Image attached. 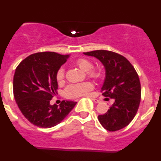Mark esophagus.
Returning <instances> with one entry per match:
<instances>
[{
	"label": "esophagus",
	"mask_w": 161,
	"mask_h": 161,
	"mask_svg": "<svg viewBox=\"0 0 161 161\" xmlns=\"http://www.w3.org/2000/svg\"><path fill=\"white\" fill-rule=\"evenodd\" d=\"M92 99V101H93V102H95L96 103H99V102H100V101L99 100V99Z\"/></svg>",
	"instance_id": "esophagus-1"
}]
</instances>
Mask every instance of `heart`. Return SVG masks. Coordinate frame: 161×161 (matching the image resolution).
<instances>
[{
	"label": "heart",
	"instance_id": "heart-1",
	"mask_svg": "<svg viewBox=\"0 0 161 161\" xmlns=\"http://www.w3.org/2000/svg\"><path fill=\"white\" fill-rule=\"evenodd\" d=\"M75 63L82 70L87 72V74L90 77L96 79H101L103 77V74L102 71L98 69H92L93 68V64L91 61L86 58H79ZM64 77H65V69L64 68L61 67L57 71L56 79L58 82H62L64 79ZM92 89H93V85L89 82L72 84L67 86L65 90V94L69 98H76L86 95Z\"/></svg>",
	"mask_w": 161,
	"mask_h": 161
}]
</instances>
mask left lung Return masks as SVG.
<instances>
[{"instance_id":"8db88e82","label":"left lung","mask_w":161,"mask_h":161,"mask_svg":"<svg viewBox=\"0 0 161 161\" xmlns=\"http://www.w3.org/2000/svg\"><path fill=\"white\" fill-rule=\"evenodd\" d=\"M84 55L99 59L106 70L101 89L106 97L115 102L105 114L98 116L99 123L109 131L124 128L137 113L141 98L140 79L134 67L124 56L106 50L84 52Z\"/></svg>"}]
</instances>
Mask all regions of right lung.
Instances as JSON below:
<instances>
[{"label":"right lung","instance_id":"obj_1","mask_svg":"<svg viewBox=\"0 0 161 161\" xmlns=\"http://www.w3.org/2000/svg\"><path fill=\"white\" fill-rule=\"evenodd\" d=\"M69 55L45 52L32 54L15 69L13 92L18 108L35 126L50 128L63 120L77 102L62 101L59 106L50 100L58 89L57 71Z\"/></svg>","mask_w":161,"mask_h":161}]
</instances>
